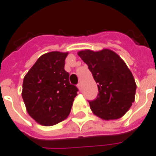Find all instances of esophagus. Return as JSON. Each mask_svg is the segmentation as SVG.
Masks as SVG:
<instances>
[{"instance_id":"34e87169","label":"esophagus","mask_w":156,"mask_h":156,"mask_svg":"<svg viewBox=\"0 0 156 156\" xmlns=\"http://www.w3.org/2000/svg\"><path fill=\"white\" fill-rule=\"evenodd\" d=\"M78 86V90H82V84H81V83H78V86Z\"/></svg>"}]
</instances>
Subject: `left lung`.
Instances as JSON below:
<instances>
[{
  "label": "left lung",
  "mask_w": 156,
  "mask_h": 156,
  "mask_svg": "<svg viewBox=\"0 0 156 156\" xmlns=\"http://www.w3.org/2000/svg\"><path fill=\"white\" fill-rule=\"evenodd\" d=\"M78 55L98 83V98L90 101L93 113L105 120L122 117L135 101L136 84L125 61L110 49L83 50Z\"/></svg>",
  "instance_id": "obj_1"
}]
</instances>
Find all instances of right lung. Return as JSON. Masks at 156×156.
Returning a JSON list of instances; mask_svg holds the SVG:
<instances>
[{"instance_id":"obj_1","label":"right lung","mask_w":156,"mask_h":156,"mask_svg":"<svg viewBox=\"0 0 156 156\" xmlns=\"http://www.w3.org/2000/svg\"><path fill=\"white\" fill-rule=\"evenodd\" d=\"M68 52L51 51L38 58L24 76L22 98L31 118L44 126L66 119L78 88L70 85L64 70Z\"/></svg>"}]
</instances>
